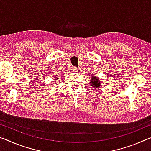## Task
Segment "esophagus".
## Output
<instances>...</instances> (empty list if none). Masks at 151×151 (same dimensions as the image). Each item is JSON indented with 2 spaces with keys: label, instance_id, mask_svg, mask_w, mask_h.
Instances as JSON below:
<instances>
[{
  "label": "esophagus",
  "instance_id": "obj_1",
  "mask_svg": "<svg viewBox=\"0 0 151 151\" xmlns=\"http://www.w3.org/2000/svg\"><path fill=\"white\" fill-rule=\"evenodd\" d=\"M72 72H73V73H75V72H77L78 70L77 68H76V67H73V68L71 69Z\"/></svg>",
  "mask_w": 151,
  "mask_h": 151
}]
</instances>
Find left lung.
I'll return each mask as SVG.
<instances>
[{"instance_id": "1", "label": "left lung", "mask_w": 151, "mask_h": 151, "mask_svg": "<svg viewBox=\"0 0 151 151\" xmlns=\"http://www.w3.org/2000/svg\"><path fill=\"white\" fill-rule=\"evenodd\" d=\"M89 83L91 85V87L94 88H101V82L100 81L99 77L97 76H93L91 78Z\"/></svg>"}]
</instances>
